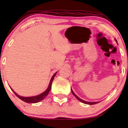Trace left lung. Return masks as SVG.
I'll return each instance as SVG.
<instances>
[{
    "mask_svg": "<svg viewBox=\"0 0 128 128\" xmlns=\"http://www.w3.org/2000/svg\"><path fill=\"white\" fill-rule=\"evenodd\" d=\"M116 40V42H117V41H116V40ZM71 91H72V94H73V96H74L78 100H79L80 101H81V102H82L83 103H84V104H90V105H93V104H97V103H98V102H87V101H84V100H82V99H80V98H78V96H77L76 94H75L74 93V92H73V90H72V89L71 88Z\"/></svg>",
    "mask_w": 128,
    "mask_h": 128,
    "instance_id": "1",
    "label": "left lung"
}]
</instances>
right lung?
Returning a JSON list of instances; mask_svg holds the SVG:
<instances>
[{
  "mask_svg": "<svg viewBox=\"0 0 128 128\" xmlns=\"http://www.w3.org/2000/svg\"><path fill=\"white\" fill-rule=\"evenodd\" d=\"M57 72H56L55 74H54L53 76H52L51 79H50V84H49V86L48 87V88L46 89V90L44 92L40 94V95L38 96H34V97H22V96L18 95V94H17L16 92H14V91L12 90V91L14 92V94H16V96H17V97H18L19 98L20 100H22V101H24V102H27V103H36V102H40V101H41L42 100H43L45 98V97H46L47 95H48L49 92H50V88H51V86H52V82H53L54 80V78H55L56 74Z\"/></svg>",
  "mask_w": 128,
  "mask_h": 128,
  "instance_id": "right-lung-1",
  "label": "right lung"
}]
</instances>
